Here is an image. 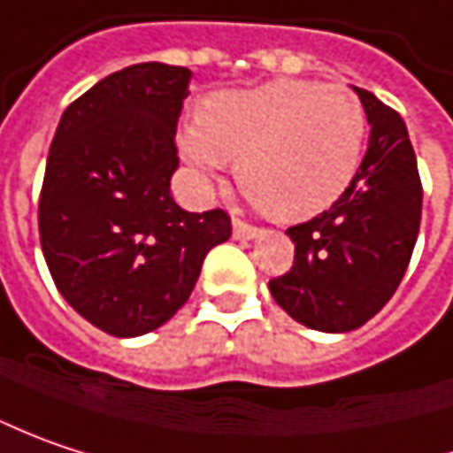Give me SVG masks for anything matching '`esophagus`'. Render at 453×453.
Listing matches in <instances>:
<instances>
[{"label": "esophagus", "mask_w": 453, "mask_h": 453, "mask_svg": "<svg viewBox=\"0 0 453 453\" xmlns=\"http://www.w3.org/2000/svg\"><path fill=\"white\" fill-rule=\"evenodd\" d=\"M232 229H234V237L237 239H255L260 234L257 226H252V224H247V221H242V219H234Z\"/></svg>", "instance_id": "34e87169"}]
</instances>
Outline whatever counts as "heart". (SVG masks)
<instances>
[{
    "label": "heart",
    "mask_w": 453,
    "mask_h": 453,
    "mask_svg": "<svg viewBox=\"0 0 453 453\" xmlns=\"http://www.w3.org/2000/svg\"><path fill=\"white\" fill-rule=\"evenodd\" d=\"M365 140L367 114L347 86L278 79L209 96L180 145L206 180L237 160L242 191L273 216L298 221L349 188Z\"/></svg>",
    "instance_id": "b5f03b06"
}]
</instances>
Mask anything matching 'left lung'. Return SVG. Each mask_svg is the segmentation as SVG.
<instances>
[{
	"label": "left lung",
	"instance_id": "left-lung-1",
	"mask_svg": "<svg viewBox=\"0 0 453 453\" xmlns=\"http://www.w3.org/2000/svg\"><path fill=\"white\" fill-rule=\"evenodd\" d=\"M354 91L370 122L362 165L328 211L285 232L296 244L293 267L270 280L275 303L290 319L328 334L359 328L393 298L418 239L423 206L405 122L374 94Z\"/></svg>",
	"mask_w": 453,
	"mask_h": 453
}]
</instances>
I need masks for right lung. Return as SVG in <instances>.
<instances>
[{
	"label": "right lung",
	"mask_w": 453,
	"mask_h": 453,
	"mask_svg": "<svg viewBox=\"0 0 453 453\" xmlns=\"http://www.w3.org/2000/svg\"><path fill=\"white\" fill-rule=\"evenodd\" d=\"M191 71L137 63L71 104L56 129L37 206L60 296L111 336L155 331L188 301L232 219L191 214L170 196L175 129Z\"/></svg>",
	"instance_id": "right-lung-1"
}]
</instances>
